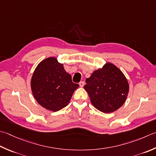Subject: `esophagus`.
<instances>
[{"label": "esophagus", "instance_id": "1", "mask_svg": "<svg viewBox=\"0 0 156 156\" xmlns=\"http://www.w3.org/2000/svg\"><path fill=\"white\" fill-rule=\"evenodd\" d=\"M79 85H80V87H83L84 85V81H81L79 82Z\"/></svg>", "mask_w": 156, "mask_h": 156}]
</instances>
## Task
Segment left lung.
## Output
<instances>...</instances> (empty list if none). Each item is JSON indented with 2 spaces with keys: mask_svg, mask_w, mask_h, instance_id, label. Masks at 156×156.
Returning <instances> with one entry per match:
<instances>
[{
  "mask_svg": "<svg viewBox=\"0 0 156 156\" xmlns=\"http://www.w3.org/2000/svg\"><path fill=\"white\" fill-rule=\"evenodd\" d=\"M84 86L90 102L104 113L116 111L125 103L129 84L123 72L114 64L108 62L102 68L94 70L86 79Z\"/></svg>",
  "mask_w": 156,
  "mask_h": 156,
  "instance_id": "left-lung-1",
  "label": "left lung"
}]
</instances>
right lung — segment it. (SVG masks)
<instances>
[{
    "label": "right lung",
    "instance_id": "add662e5",
    "mask_svg": "<svg viewBox=\"0 0 156 156\" xmlns=\"http://www.w3.org/2000/svg\"><path fill=\"white\" fill-rule=\"evenodd\" d=\"M30 85L36 101L54 112L68 105L73 93L79 87L78 84L72 82L71 75L55 57L46 58L38 63Z\"/></svg>",
    "mask_w": 156,
    "mask_h": 156
}]
</instances>
